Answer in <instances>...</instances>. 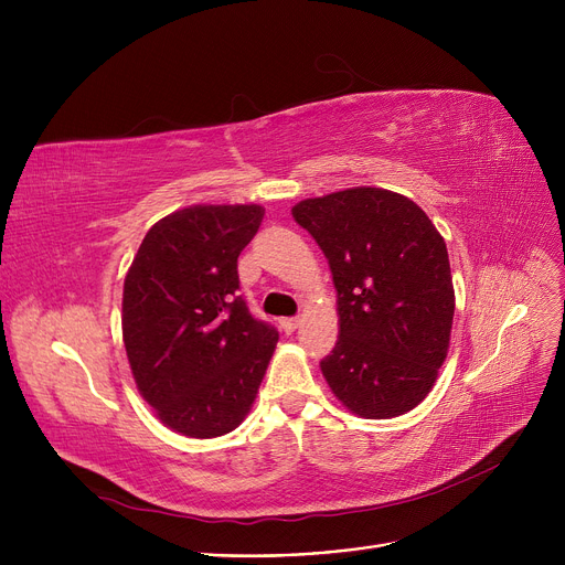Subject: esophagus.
<instances>
[{"instance_id":"obj_1","label":"esophagus","mask_w":565,"mask_h":565,"mask_svg":"<svg viewBox=\"0 0 565 565\" xmlns=\"http://www.w3.org/2000/svg\"><path fill=\"white\" fill-rule=\"evenodd\" d=\"M279 324H281V330H284L286 334H290V332L298 330L300 318H281V320H279Z\"/></svg>"}]
</instances>
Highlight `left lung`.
<instances>
[{
	"label": "left lung",
	"mask_w": 565,
	"mask_h": 565,
	"mask_svg": "<svg viewBox=\"0 0 565 565\" xmlns=\"http://www.w3.org/2000/svg\"><path fill=\"white\" fill-rule=\"evenodd\" d=\"M330 263L339 341L320 362L332 394L358 417L417 407L447 360L456 292L447 243L412 199L350 188L292 205Z\"/></svg>",
	"instance_id": "1"
}]
</instances>
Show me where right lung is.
Segmentation results:
<instances>
[{
	"instance_id": "add662e5",
	"label": "right lung",
	"mask_w": 565,
	"mask_h": 565,
	"mask_svg": "<svg viewBox=\"0 0 565 565\" xmlns=\"http://www.w3.org/2000/svg\"><path fill=\"white\" fill-rule=\"evenodd\" d=\"M265 207L190 205L151 226L124 281V343L141 398L181 435L243 424L279 334L235 290Z\"/></svg>"
}]
</instances>
